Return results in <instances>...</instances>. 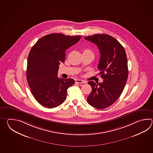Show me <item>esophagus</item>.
<instances>
[{
	"label": "esophagus",
	"mask_w": 153,
	"mask_h": 153,
	"mask_svg": "<svg viewBox=\"0 0 153 153\" xmlns=\"http://www.w3.org/2000/svg\"><path fill=\"white\" fill-rule=\"evenodd\" d=\"M75 82H78V83H86V82L85 81H84V80H80V79H75Z\"/></svg>",
	"instance_id": "obj_1"
}]
</instances>
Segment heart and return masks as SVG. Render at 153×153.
Returning <instances> with one entry per match:
<instances>
[{
  "label": "heart",
  "instance_id": "1",
  "mask_svg": "<svg viewBox=\"0 0 153 153\" xmlns=\"http://www.w3.org/2000/svg\"><path fill=\"white\" fill-rule=\"evenodd\" d=\"M83 53H92V54H93V52L90 49H85L83 50Z\"/></svg>",
  "mask_w": 153,
  "mask_h": 153
}]
</instances>
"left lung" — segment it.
<instances>
[{
  "label": "left lung",
  "instance_id": "obj_1",
  "mask_svg": "<svg viewBox=\"0 0 153 153\" xmlns=\"http://www.w3.org/2000/svg\"><path fill=\"white\" fill-rule=\"evenodd\" d=\"M97 46L100 52L98 68L103 81H89L92 91L87 102L92 107L104 109L113 104L124 90L128 71L127 56L124 47L111 36L103 34L85 37Z\"/></svg>",
  "mask_w": 153,
  "mask_h": 153
}]
</instances>
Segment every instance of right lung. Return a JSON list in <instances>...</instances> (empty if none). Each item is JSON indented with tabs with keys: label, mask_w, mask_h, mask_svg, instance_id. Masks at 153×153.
Returning a JSON list of instances; mask_svg holds the SVG:
<instances>
[{
	"label": "right lung",
	"mask_w": 153,
	"mask_h": 153,
	"mask_svg": "<svg viewBox=\"0 0 153 153\" xmlns=\"http://www.w3.org/2000/svg\"><path fill=\"white\" fill-rule=\"evenodd\" d=\"M81 38L52 33L39 39L30 50L26 77L34 97L42 106L53 108L65 101L67 89L75 81L58 78L59 65L65 61L67 49Z\"/></svg>",
	"instance_id": "add662e5"
}]
</instances>
